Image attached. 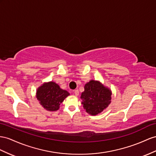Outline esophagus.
Listing matches in <instances>:
<instances>
[{"mask_svg":"<svg viewBox=\"0 0 156 156\" xmlns=\"http://www.w3.org/2000/svg\"><path fill=\"white\" fill-rule=\"evenodd\" d=\"M74 94H75V95H76V96H78V95H79V91H78V90H74Z\"/></svg>","mask_w":156,"mask_h":156,"instance_id":"1","label":"esophagus"}]
</instances>
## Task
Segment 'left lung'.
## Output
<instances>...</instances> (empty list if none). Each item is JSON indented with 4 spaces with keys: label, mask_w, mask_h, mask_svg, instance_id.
Returning a JSON list of instances; mask_svg holds the SVG:
<instances>
[{
    "label": "left lung",
    "mask_w": 156,
    "mask_h": 156,
    "mask_svg": "<svg viewBox=\"0 0 156 156\" xmlns=\"http://www.w3.org/2000/svg\"><path fill=\"white\" fill-rule=\"evenodd\" d=\"M80 98L86 112L91 115H97L110 104L111 91L100 82L91 80L85 84Z\"/></svg>",
    "instance_id": "obj_1"
}]
</instances>
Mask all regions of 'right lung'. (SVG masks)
I'll list each match as a JSON object with an SVG mask.
<instances>
[{
    "label": "right lung",
    "instance_id": "obj_1",
    "mask_svg": "<svg viewBox=\"0 0 156 156\" xmlns=\"http://www.w3.org/2000/svg\"><path fill=\"white\" fill-rule=\"evenodd\" d=\"M69 95L67 91L62 90L54 82L44 83L36 91V98L40 104L49 111H57L61 103Z\"/></svg>",
    "mask_w": 156,
    "mask_h": 156
}]
</instances>
